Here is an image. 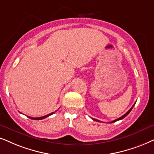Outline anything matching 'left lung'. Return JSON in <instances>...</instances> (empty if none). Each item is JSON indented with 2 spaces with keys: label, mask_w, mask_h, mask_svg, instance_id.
<instances>
[{
  "label": "left lung",
  "mask_w": 154,
  "mask_h": 154,
  "mask_svg": "<svg viewBox=\"0 0 154 154\" xmlns=\"http://www.w3.org/2000/svg\"><path fill=\"white\" fill-rule=\"evenodd\" d=\"M135 104H136V103H135ZM135 104H134L133 105V106H131V109H129V111H128V112H126L125 114H124V115H123V116H121V117H119V118L116 119H115V120L112 121V122H111V123H114V122H117V121H119V120H121V119H124V118H125V117H126V116H127V115H128V114H129V113H130V112H131V111L132 110V109H133V107H134V105H135ZM92 119H93V120H94V121H96V122H100V121L97 120V119H93V118H92Z\"/></svg>",
  "instance_id": "8db88e82"
}]
</instances>
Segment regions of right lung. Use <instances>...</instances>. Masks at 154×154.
I'll use <instances>...</instances> for the list:
<instances>
[{
    "label": "right lung",
    "mask_w": 154,
    "mask_h": 154,
    "mask_svg": "<svg viewBox=\"0 0 154 154\" xmlns=\"http://www.w3.org/2000/svg\"><path fill=\"white\" fill-rule=\"evenodd\" d=\"M57 111H55V112H57ZM54 112H52V113H50V114H48V115H45V116H41V117H36V118H33V117H30V116H28V118H30V119H34V120H40V119H43L46 118V117H48V116H50V115H52V114H53Z\"/></svg>",
    "instance_id": "1"
}]
</instances>
